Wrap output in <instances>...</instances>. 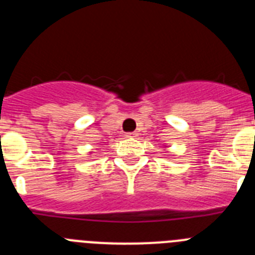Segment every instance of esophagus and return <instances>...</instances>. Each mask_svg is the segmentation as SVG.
I'll list each match as a JSON object with an SVG mask.
<instances>
[{
    "mask_svg": "<svg viewBox=\"0 0 255 255\" xmlns=\"http://www.w3.org/2000/svg\"><path fill=\"white\" fill-rule=\"evenodd\" d=\"M126 136H128V138H135V136H138V132L136 131L128 132V134H126Z\"/></svg>",
    "mask_w": 255,
    "mask_h": 255,
    "instance_id": "34e87169",
    "label": "esophagus"
}]
</instances>
